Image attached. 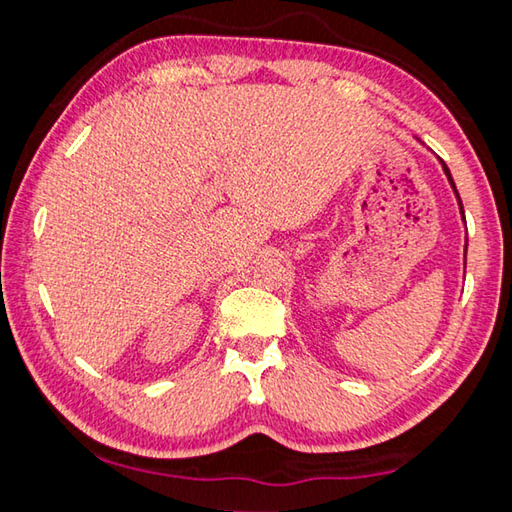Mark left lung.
I'll list each match as a JSON object with an SVG mask.
<instances>
[{"mask_svg":"<svg viewBox=\"0 0 512 512\" xmlns=\"http://www.w3.org/2000/svg\"><path fill=\"white\" fill-rule=\"evenodd\" d=\"M440 164H443V171H445V176H447V180H449V185H452V189H454V194H456V201H458V210H461V216H463V221H465V212H463V203H461V196H458V192H456V185H454V178H452V173H449V169H447V164L440 160Z\"/></svg>","mask_w":512,"mask_h":512,"instance_id":"left-lung-1","label":"left lung"}]
</instances>
